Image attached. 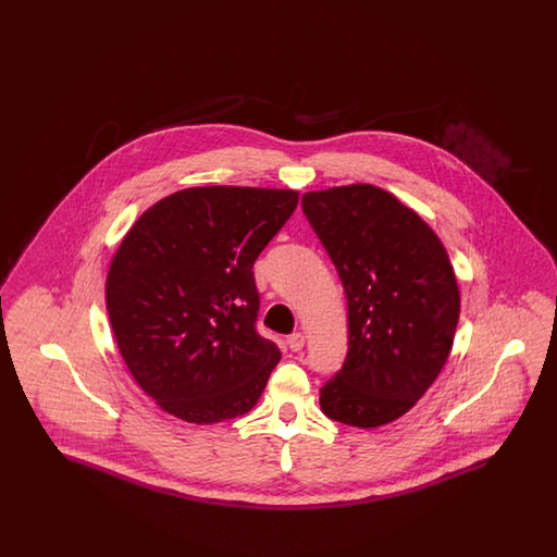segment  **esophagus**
Returning <instances> with one entry per match:
<instances>
[{
	"instance_id": "obj_1",
	"label": "esophagus",
	"mask_w": 557,
	"mask_h": 557,
	"mask_svg": "<svg viewBox=\"0 0 557 557\" xmlns=\"http://www.w3.org/2000/svg\"><path fill=\"white\" fill-rule=\"evenodd\" d=\"M288 346H290V350H294V352H298V350H302V346H305V336L300 334V332H294V334H290L288 336Z\"/></svg>"
}]
</instances>
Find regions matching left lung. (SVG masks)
Here are the masks:
<instances>
[{
    "label": "left lung",
    "instance_id": "obj_1",
    "mask_svg": "<svg viewBox=\"0 0 557 557\" xmlns=\"http://www.w3.org/2000/svg\"><path fill=\"white\" fill-rule=\"evenodd\" d=\"M302 211L348 300V352L321 388V411L357 428L391 424L449 359L459 319L449 255L424 219L382 187L307 191Z\"/></svg>",
    "mask_w": 557,
    "mask_h": 557
}]
</instances>
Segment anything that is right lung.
Wrapping results in <instances>:
<instances>
[{"mask_svg":"<svg viewBox=\"0 0 557 557\" xmlns=\"http://www.w3.org/2000/svg\"><path fill=\"white\" fill-rule=\"evenodd\" d=\"M296 205V189L187 187L125 234L108 269V318L133 380L162 411L216 424L263 395L282 352L255 330L252 265Z\"/></svg>","mask_w":557,"mask_h":557,"instance_id":"add662e5","label":"right lung"}]
</instances>
